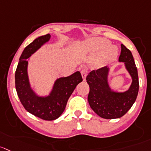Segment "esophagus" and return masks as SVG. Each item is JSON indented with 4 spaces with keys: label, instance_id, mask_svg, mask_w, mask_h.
I'll return each instance as SVG.
<instances>
[{
    "label": "esophagus",
    "instance_id": "obj_1",
    "mask_svg": "<svg viewBox=\"0 0 151 151\" xmlns=\"http://www.w3.org/2000/svg\"><path fill=\"white\" fill-rule=\"evenodd\" d=\"M81 76H82L83 81H85L86 80V77H87V72L85 70H82L81 71Z\"/></svg>",
    "mask_w": 151,
    "mask_h": 151
}]
</instances>
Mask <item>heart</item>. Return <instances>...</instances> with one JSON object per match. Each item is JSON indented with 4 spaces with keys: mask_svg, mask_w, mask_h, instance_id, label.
Wrapping results in <instances>:
<instances>
[{
    "mask_svg": "<svg viewBox=\"0 0 151 151\" xmlns=\"http://www.w3.org/2000/svg\"><path fill=\"white\" fill-rule=\"evenodd\" d=\"M82 48L86 52L98 53L92 63V67L99 69L104 67L116 58L118 50L110 45V41L101 38H91L84 41Z\"/></svg>",
    "mask_w": 151,
    "mask_h": 151,
    "instance_id": "1",
    "label": "heart"
}]
</instances>
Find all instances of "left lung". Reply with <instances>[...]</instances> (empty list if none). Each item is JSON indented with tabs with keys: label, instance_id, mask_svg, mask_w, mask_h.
<instances>
[{
	"label": "left lung",
	"instance_id": "obj_1",
	"mask_svg": "<svg viewBox=\"0 0 151 151\" xmlns=\"http://www.w3.org/2000/svg\"><path fill=\"white\" fill-rule=\"evenodd\" d=\"M122 51L119 62L123 63L124 68L131 77V84L125 91L112 89L109 84L110 67H104L90 72L87 76L90 86L89 104L100 117L107 119H119L124 116L134 104L139 92L137 68L131 52L121 44Z\"/></svg>",
	"mask_w": 151,
	"mask_h": 151
}]
</instances>
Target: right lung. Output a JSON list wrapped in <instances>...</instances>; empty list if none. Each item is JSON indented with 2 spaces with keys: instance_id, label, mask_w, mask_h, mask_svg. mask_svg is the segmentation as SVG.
<instances>
[{
  "instance_id": "obj_1",
  "label": "right lung",
  "mask_w": 151,
  "mask_h": 151,
  "mask_svg": "<svg viewBox=\"0 0 151 151\" xmlns=\"http://www.w3.org/2000/svg\"><path fill=\"white\" fill-rule=\"evenodd\" d=\"M50 34L34 40L23 51L15 71V88L18 98L26 110L47 121L58 119L65 109L70 96L76 86L82 81L81 73L77 71L67 77L58 78L48 95L40 96L32 87L28 75L30 56L49 42Z\"/></svg>"
}]
</instances>
